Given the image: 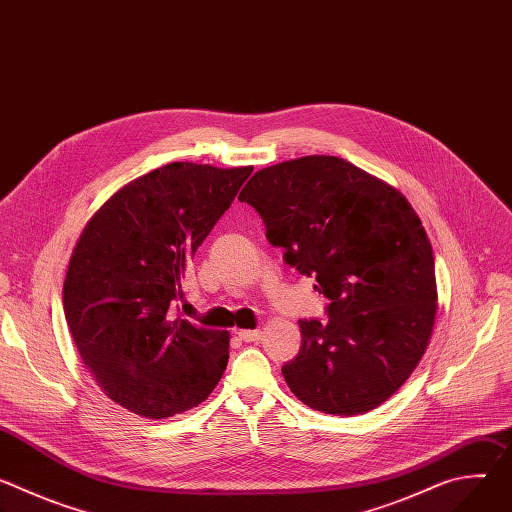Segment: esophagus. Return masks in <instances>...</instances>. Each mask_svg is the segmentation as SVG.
Instances as JSON below:
<instances>
[{"mask_svg":"<svg viewBox=\"0 0 512 512\" xmlns=\"http://www.w3.org/2000/svg\"><path fill=\"white\" fill-rule=\"evenodd\" d=\"M237 334L243 342H257L261 338V330H239Z\"/></svg>","mask_w":512,"mask_h":512,"instance_id":"obj_1","label":"esophagus"}]
</instances>
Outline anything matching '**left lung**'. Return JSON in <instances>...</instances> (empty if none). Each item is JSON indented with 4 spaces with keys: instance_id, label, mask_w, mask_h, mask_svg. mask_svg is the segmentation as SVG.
I'll return each mask as SVG.
<instances>
[{
    "instance_id": "obj_1",
    "label": "left lung",
    "mask_w": 512,
    "mask_h": 512,
    "mask_svg": "<svg viewBox=\"0 0 512 512\" xmlns=\"http://www.w3.org/2000/svg\"><path fill=\"white\" fill-rule=\"evenodd\" d=\"M239 200L330 300L326 324L300 320V352L281 369L291 393L344 417L385 403L419 364L437 310L431 243L407 198L342 158L306 156L259 170Z\"/></svg>"
}]
</instances>
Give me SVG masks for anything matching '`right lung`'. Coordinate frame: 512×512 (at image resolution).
Segmentation results:
<instances>
[{"mask_svg":"<svg viewBox=\"0 0 512 512\" xmlns=\"http://www.w3.org/2000/svg\"><path fill=\"white\" fill-rule=\"evenodd\" d=\"M253 166L174 162L119 188L72 251L62 302L68 330L103 393L164 419L200 405L229 362V332L180 314L182 275Z\"/></svg>","mask_w":512,"mask_h":512,"instance_id":"1","label":"right lung"}]
</instances>
